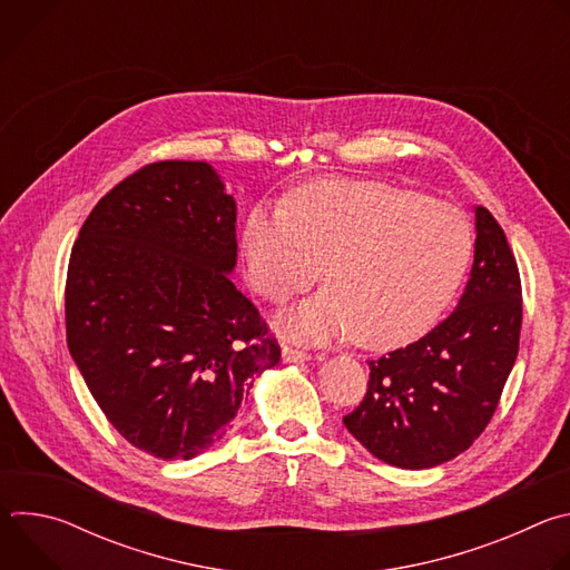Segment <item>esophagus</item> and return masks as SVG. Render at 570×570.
I'll list each match as a JSON object with an SVG mask.
<instances>
[{"instance_id":"obj_1","label":"esophagus","mask_w":570,"mask_h":570,"mask_svg":"<svg viewBox=\"0 0 570 570\" xmlns=\"http://www.w3.org/2000/svg\"><path fill=\"white\" fill-rule=\"evenodd\" d=\"M282 358H284V363H299V361H308V358H311V354H308L306 350H302V347L284 345V350H282Z\"/></svg>"}]
</instances>
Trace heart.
Masks as SVG:
<instances>
[{"label": "heart", "mask_w": 570, "mask_h": 570, "mask_svg": "<svg viewBox=\"0 0 570 570\" xmlns=\"http://www.w3.org/2000/svg\"><path fill=\"white\" fill-rule=\"evenodd\" d=\"M248 277L284 302L322 271L330 286L284 317L311 341L352 336L390 350L424 336L458 293L473 232L453 205L379 180H320L286 207H255L243 229Z\"/></svg>", "instance_id": "b5f03b06"}]
</instances>
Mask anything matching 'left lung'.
Masks as SVG:
<instances>
[{
    "mask_svg": "<svg viewBox=\"0 0 570 570\" xmlns=\"http://www.w3.org/2000/svg\"><path fill=\"white\" fill-rule=\"evenodd\" d=\"M521 277L503 227L475 207V250L455 311L417 343L370 361L367 392L343 417L379 460L431 469L490 424L521 336Z\"/></svg>",
    "mask_w": 570,
    "mask_h": 570,
    "instance_id": "obj_1",
    "label": "left lung"
}]
</instances>
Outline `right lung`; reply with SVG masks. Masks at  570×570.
Segmentation results:
<instances>
[{"mask_svg": "<svg viewBox=\"0 0 570 570\" xmlns=\"http://www.w3.org/2000/svg\"><path fill=\"white\" fill-rule=\"evenodd\" d=\"M236 203L207 161H155L110 189L78 232L67 347L108 422L159 460L218 442L253 379L279 363L236 291Z\"/></svg>", "mask_w": 570, "mask_h": 570, "instance_id": "obj_1", "label": "right lung"}]
</instances>
